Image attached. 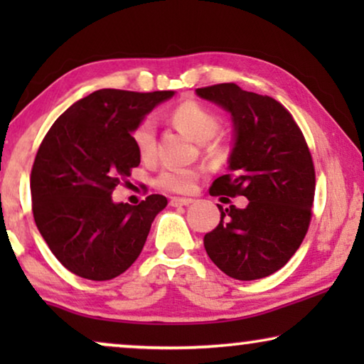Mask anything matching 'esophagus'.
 <instances>
[{
    "instance_id": "1",
    "label": "esophagus",
    "mask_w": 364,
    "mask_h": 364,
    "mask_svg": "<svg viewBox=\"0 0 364 364\" xmlns=\"http://www.w3.org/2000/svg\"><path fill=\"white\" fill-rule=\"evenodd\" d=\"M193 203L192 198H182V197H173L171 200V205L173 207H186V205H191Z\"/></svg>"
}]
</instances>
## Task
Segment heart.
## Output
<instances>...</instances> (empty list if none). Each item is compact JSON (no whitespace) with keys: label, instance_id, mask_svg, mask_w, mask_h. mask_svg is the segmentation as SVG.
I'll use <instances>...</instances> for the list:
<instances>
[{"label":"heart","instance_id":"obj_1","mask_svg":"<svg viewBox=\"0 0 364 364\" xmlns=\"http://www.w3.org/2000/svg\"><path fill=\"white\" fill-rule=\"evenodd\" d=\"M173 121L183 132L188 134L193 141L207 142L217 136L220 131L222 121L215 112L198 102H183L173 112ZM156 119L146 117L134 131V144H136L139 156L142 159H152L156 154ZM198 173L192 168L167 167L164 168L159 183L164 188L178 193L192 192L196 187Z\"/></svg>","mask_w":364,"mask_h":364}]
</instances>
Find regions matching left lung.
<instances>
[{"label":"left lung","mask_w":364,"mask_h":364,"mask_svg":"<svg viewBox=\"0 0 364 364\" xmlns=\"http://www.w3.org/2000/svg\"><path fill=\"white\" fill-rule=\"evenodd\" d=\"M200 99L230 114L228 173L212 196H243L247 207L222 208L220 223L203 237L210 260L235 280H258L285 265L311 220L315 168L305 137L275 99L233 82L196 89Z\"/></svg>","instance_id":"1"}]
</instances>
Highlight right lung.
Here are the masks:
<instances>
[{"instance_id":"right-lung-1","label":"right lung","mask_w":364,"mask_h":364,"mask_svg":"<svg viewBox=\"0 0 364 364\" xmlns=\"http://www.w3.org/2000/svg\"><path fill=\"white\" fill-rule=\"evenodd\" d=\"M176 91L99 89L53 124L31 171L36 227L54 257L74 275L112 280L141 255L167 198L139 205L112 200V191L141 164L134 131Z\"/></svg>"}]
</instances>
